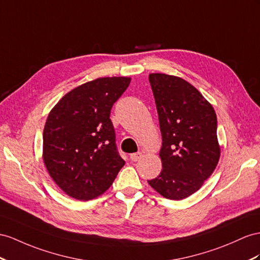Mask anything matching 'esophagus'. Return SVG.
I'll return each mask as SVG.
<instances>
[{
  "label": "esophagus",
  "mask_w": 260,
  "mask_h": 260,
  "mask_svg": "<svg viewBox=\"0 0 260 260\" xmlns=\"http://www.w3.org/2000/svg\"><path fill=\"white\" fill-rule=\"evenodd\" d=\"M142 157H143V154L141 151H138V152H135V154L131 155V160L132 161H138Z\"/></svg>",
  "instance_id": "obj_1"
}]
</instances>
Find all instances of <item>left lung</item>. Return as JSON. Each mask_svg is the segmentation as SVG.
Returning a JSON list of instances; mask_svg holds the SVG:
<instances>
[{"label":"left lung","instance_id":"left-lung-1","mask_svg":"<svg viewBox=\"0 0 260 260\" xmlns=\"http://www.w3.org/2000/svg\"><path fill=\"white\" fill-rule=\"evenodd\" d=\"M162 146V170L148 180L170 200H182L202 187L219 159L214 109L193 85L165 73H150Z\"/></svg>","mask_w":260,"mask_h":260}]
</instances>
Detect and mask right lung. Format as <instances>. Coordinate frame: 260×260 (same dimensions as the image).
<instances>
[{"label": "right lung", "mask_w": 260, "mask_h": 260, "mask_svg": "<svg viewBox=\"0 0 260 260\" xmlns=\"http://www.w3.org/2000/svg\"><path fill=\"white\" fill-rule=\"evenodd\" d=\"M131 78L108 77L70 91L52 109L43 134L44 162L71 198L92 200L108 190L125 165L110 118Z\"/></svg>", "instance_id": "obj_1"}]
</instances>
